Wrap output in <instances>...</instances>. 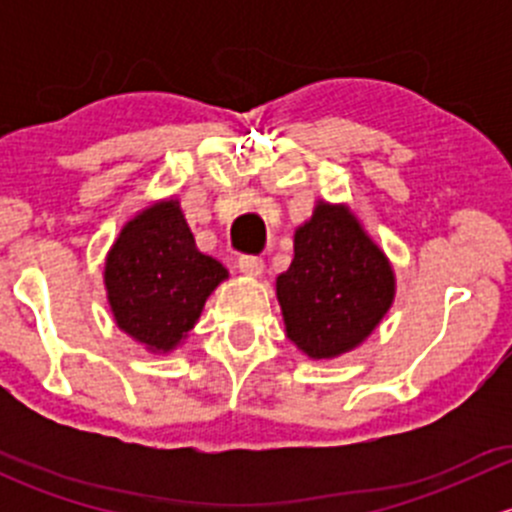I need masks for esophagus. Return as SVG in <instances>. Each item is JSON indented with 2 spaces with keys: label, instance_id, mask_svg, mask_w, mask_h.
Listing matches in <instances>:
<instances>
[{
  "label": "esophagus",
  "instance_id": "esophagus-1",
  "mask_svg": "<svg viewBox=\"0 0 512 512\" xmlns=\"http://www.w3.org/2000/svg\"><path fill=\"white\" fill-rule=\"evenodd\" d=\"M237 270H240L242 275H247V277H260L262 270H265V262H262L260 257L242 255L240 260H237Z\"/></svg>",
  "mask_w": 512,
  "mask_h": 512
}]
</instances>
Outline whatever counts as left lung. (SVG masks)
Returning a JSON list of instances; mask_svg holds the SVG:
<instances>
[{
  "label": "left lung",
  "instance_id": "left-lung-1",
  "mask_svg": "<svg viewBox=\"0 0 512 512\" xmlns=\"http://www.w3.org/2000/svg\"><path fill=\"white\" fill-rule=\"evenodd\" d=\"M289 342L309 359L354 352L386 317L396 272L347 203L317 200L294 230V257L277 277Z\"/></svg>",
  "mask_w": 512,
  "mask_h": 512
}]
</instances>
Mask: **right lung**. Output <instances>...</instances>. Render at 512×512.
<instances>
[{
    "label": "right lung",
    "instance_id": "right-lung-1",
    "mask_svg": "<svg viewBox=\"0 0 512 512\" xmlns=\"http://www.w3.org/2000/svg\"><path fill=\"white\" fill-rule=\"evenodd\" d=\"M230 272L195 247L178 198L153 200L113 240L103 287L113 322L148 354L183 347L205 302Z\"/></svg>",
    "mask_w": 512,
    "mask_h": 512
}]
</instances>
